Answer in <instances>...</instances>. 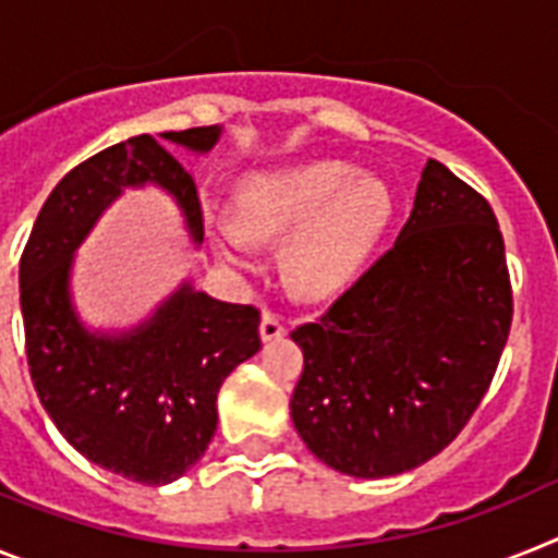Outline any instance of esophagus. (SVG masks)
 Instances as JSON below:
<instances>
[{
  "instance_id": "esophagus-1",
  "label": "esophagus",
  "mask_w": 558,
  "mask_h": 558,
  "mask_svg": "<svg viewBox=\"0 0 558 558\" xmlns=\"http://www.w3.org/2000/svg\"><path fill=\"white\" fill-rule=\"evenodd\" d=\"M286 333L283 317L275 312H264V319H260V337L264 342H272V339H280Z\"/></svg>"
}]
</instances>
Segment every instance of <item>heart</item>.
<instances>
[{"label":"heart","mask_w":558,"mask_h":558,"mask_svg":"<svg viewBox=\"0 0 558 558\" xmlns=\"http://www.w3.org/2000/svg\"><path fill=\"white\" fill-rule=\"evenodd\" d=\"M390 193L351 165L319 159L246 173L230 219H210L219 258L246 266L252 241L283 239L280 269L303 298H326L360 272L390 219Z\"/></svg>","instance_id":"obj_1"}]
</instances>
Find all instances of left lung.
Listing matches in <instances>:
<instances>
[{
	"mask_svg": "<svg viewBox=\"0 0 558 558\" xmlns=\"http://www.w3.org/2000/svg\"><path fill=\"white\" fill-rule=\"evenodd\" d=\"M511 278L494 210L429 159L399 239L292 339L298 435L351 477L410 472L481 407L511 331Z\"/></svg>",
	"mask_w": 558,
	"mask_h": 558,
	"instance_id": "left-lung-1",
	"label": "left lung"
}]
</instances>
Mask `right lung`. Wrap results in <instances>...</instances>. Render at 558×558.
<instances>
[{
	"instance_id": "1",
	"label": "right lung",
	"mask_w": 558,
	"mask_h": 558,
	"mask_svg": "<svg viewBox=\"0 0 558 558\" xmlns=\"http://www.w3.org/2000/svg\"><path fill=\"white\" fill-rule=\"evenodd\" d=\"M219 134V125H198L162 140L205 154ZM145 182L177 196L193 241H202L196 182L151 134H140L58 182L22 252L19 286L31 379L58 433L100 469L165 486L205 454L221 381L260 348V312L182 283L134 331L109 337L81 326L70 300L72 252L123 187Z\"/></svg>"
}]
</instances>
